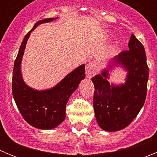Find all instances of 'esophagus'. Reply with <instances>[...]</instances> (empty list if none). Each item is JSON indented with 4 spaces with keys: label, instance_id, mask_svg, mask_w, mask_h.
Returning <instances> with one entry per match:
<instances>
[{
    "label": "esophagus",
    "instance_id": "esophagus-1",
    "mask_svg": "<svg viewBox=\"0 0 157 157\" xmlns=\"http://www.w3.org/2000/svg\"><path fill=\"white\" fill-rule=\"evenodd\" d=\"M97 72H98V67L94 62H90L86 66V75L89 78H92Z\"/></svg>",
    "mask_w": 157,
    "mask_h": 157
}]
</instances>
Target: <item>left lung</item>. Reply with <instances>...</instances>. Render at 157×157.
Here are the masks:
<instances>
[{
  "instance_id": "left-lung-1",
  "label": "left lung",
  "mask_w": 157,
  "mask_h": 157,
  "mask_svg": "<svg viewBox=\"0 0 157 157\" xmlns=\"http://www.w3.org/2000/svg\"><path fill=\"white\" fill-rule=\"evenodd\" d=\"M128 47V50L122 51L111 61L115 63L111 67L121 65L128 71L124 84L110 85L108 69L92 78L96 120L100 127L106 131L127 127L138 116L146 98L149 67L145 48L133 34Z\"/></svg>"
}]
</instances>
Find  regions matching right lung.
Instances as JSON below:
<instances>
[{"label":"right lung","mask_w":157,"mask_h":157,"mask_svg":"<svg viewBox=\"0 0 157 157\" xmlns=\"http://www.w3.org/2000/svg\"><path fill=\"white\" fill-rule=\"evenodd\" d=\"M56 19L48 18L39 20L25 35L15 60L12 73V94L18 109L29 124L41 130L55 128L64 120L65 109L69 98L85 78V65L82 64L48 90H35L23 82L20 64L30 33L41 23Z\"/></svg>","instance_id":"right-lung-1"}]
</instances>
